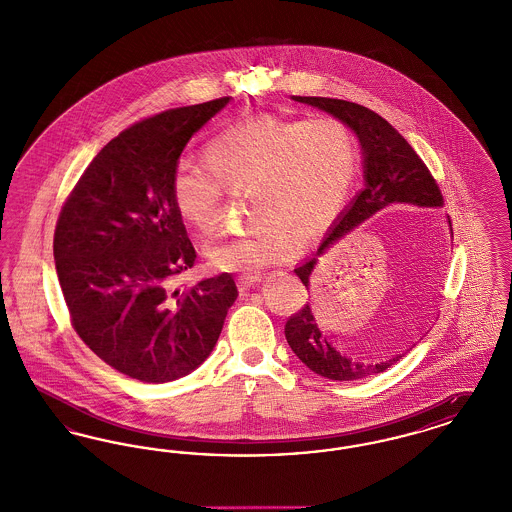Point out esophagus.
I'll list each match as a JSON object with an SVG mask.
<instances>
[{"label":"esophagus","mask_w":512,"mask_h":512,"mask_svg":"<svg viewBox=\"0 0 512 512\" xmlns=\"http://www.w3.org/2000/svg\"><path fill=\"white\" fill-rule=\"evenodd\" d=\"M259 280H261V278H259L257 272H245L242 276H238V286H240L242 290H247V288L255 286Z\"/></svg>","instance_id":"esophagus-1"}]
</instances>
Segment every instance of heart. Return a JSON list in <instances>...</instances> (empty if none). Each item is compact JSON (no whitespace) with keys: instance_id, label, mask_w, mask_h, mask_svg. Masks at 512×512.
Segmentation results:
<instances>
[{"instance_id":"1","label":"heart","mask_w":512,"mask_h":512,"mask_svg":"<svg viewBox=\"0 0 512 512\" xmlns=\"http://www.w3.org/2000/svg\"><path fill=\"white\" fill-rule=\"evenodd\" d=\"M203 161L172 172V203L201 238H213L224 226L226 192L247 195L253 226L207 251L213 267L232 272L284 263L295 240L324 236L345 207L361 155L340 117H261L213 138Z\"/></svg>"}]
</instances>
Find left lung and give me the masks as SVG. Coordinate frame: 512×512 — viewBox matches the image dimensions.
Here are the masks:
<instances>
[{
    "label": "left lung",
    "instance_id": "obj_1",
    "mask_svg": "<svg viewBox=\"0 0 512 512\" xmlns=\"http://www.w3.org/2000/svg\"><path fill=\"white\" fill-rule=\"evenodd\" d=\"M293 99L315 105L318 109H324L326 113L347 122L359 136L365 151L366 182L363 192L357 195V199L338 220L330 236L320 245L317 257L295 268V274L301 278V282L309 286V278L317 265L318 257L330 245L336 244L345 234L357 228L361 222L370 219L374 213L388 207L390 203L439 207L443 205V195L436 178L428 171L424 161L416 155L413 147L409 146V142L378 113L345 99L311 96H293ZM284 334L301 363H305L320 376L338 382H351L368 378L372 374H380L407 355L397 353L378 363H363L341 355L320 332L309 303H305L297 313H293L292 317L286 320Z\"/></svg>",
    "mask_w": 512,
    "mask_h": 512
}]
</instances>
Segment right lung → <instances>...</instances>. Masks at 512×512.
<instances>
[{
	"mask_svg": "<svg viewBox=\"0 0 512 512\" xmlns=\"http://www.w3.org/2000/svg\"><path fill=\"white\" fill-rule=\"evenodd\" d=\"M228 99L122 130L82 172L55 224L53 257L74 332L140 382H171L201 365L238 297L228 272L176 286L197 255L171 194L182 149Z\"/></svg>",
	"mask_w": 512,
	"mask_h": 512,
	"instance_id": "1",
	"label": "right lung"
}]
</instances>
